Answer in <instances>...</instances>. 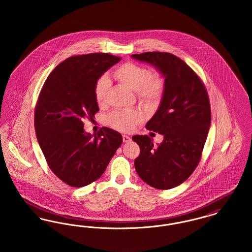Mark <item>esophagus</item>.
<instances>
[{
    "label": "esophagus",
    "instance_id": "esophagus-1",
    "mask_svg": "<svg viewBox=\"0 0 252 252\" xmlns=\"http://www.w3.org/2000/svg\"><path fill=\"white\" fill-rule=\"evenodd\" d=\"M123 141L124 143H129L131 141V138L127 135H123Z\"/></svg>",
    "mask_w": 252,
    "mask_h": 252
}]
</instances>
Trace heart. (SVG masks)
Here are the masks:
<instances>
[{
    "mask_svg": "<svg viewBox=\"0 0 252 252\" xmlns=\"http://www.w3.org/2000/svg\"><path fill=\"white\" fill-rule=\"evenodd\" d=\"M114 77L132 91L136 92L139 101L148 109L156 108L164 94L165 83L163 77L143 65L126 62L118 67L114 72ZM110 82L107 76L97 79L94 86V98L99 107H105L108 101ZM143 120V113L138 109L116 110L109 114L108 125L120 131L129 132L136 125Z\"/></svg>",
    "mask_w": 252,
    "mask_h": 252,
    "instance_id": "1",
    "label": "heart"
}]
</instances>
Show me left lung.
<instances>
[{"instance_id": "1", "label": "left lung", "mask_w": 252, "mask_h": 252, "mask_svg": "<svg viewBox=\"0 0 252 252\" xmlns=\"http://www.w3.org/2000/svg\"><path fill=\"white\" fill-rule=\"evenodd\" d=\"M131 57L155 66L165 78L159 107L146 124L148 130L163 135V141L155 145L147 135L133 136L141 149L135 169L148 185L172 189L187 180L200 160L211 126L209 96L198 75L173 54L146 52Z\"/></svg>"}]
</instances>
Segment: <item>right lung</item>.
Segmentation results:
<instances>
[{
    "instance_id": "1",
    "label": "right lung",
    "mask_w": 252,
    "mask_h": 252,
    "mask_svg": "<svg viewBox=\"0 0 252 252\" xmlns=\"http://www.w3.org/2000/svg\"><path fill=\"white\" fill-rule=\"evenodd\" d=\"M120 60L103 53L69 58L52 71L40 91L36 139L52 172L72 187L98 180L123 142L119 132L106 126L94 135L86 133L83 123L94 120L99 110L97 79Z\"/></svg>"
}]
</instances>
